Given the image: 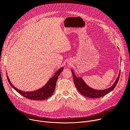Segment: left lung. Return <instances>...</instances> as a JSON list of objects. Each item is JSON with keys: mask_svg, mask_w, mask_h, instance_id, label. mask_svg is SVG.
<instances>
[{"mask_svg": "<svg viewBox=\"0 0 130 130\" xmlns=\"http://www.w3.org/2000/svg\"><path fill=\"white\" fill-rule=\"evenodd\" d=\"M71 71L73 76L74 82L78 91L82 95H83V96L91 98H100L105 96V95L111 92L116 86L119 81L120 75V72L116 80L110 87L104 90H96L90 87L89 86H88L85 83V82L83 80V79L81 77H77L75 75V73L72 70H71Z\"/></svg>", "mask_w": 130, "mask_h": 130, "instance_id": "8db88e82", "label": "left lung"}]
</instances>
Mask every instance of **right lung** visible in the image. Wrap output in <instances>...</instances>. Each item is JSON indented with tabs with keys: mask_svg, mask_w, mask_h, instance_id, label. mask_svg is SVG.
I'll return each instance as SVG.
<instances>
[{
	"mask_svg": "<svg viewBox=\"0 0 130 130\" xmlns=\"http://www.w3.org/2000/svg\"><path fill=\"white\" fill-rule=\"evenodd\" d=\"M63 67L59 68L55 73V75L51 79H50V80L47 82L45 86H44L43 87L41 88L38 90L33 91L25 92L19 90L18 88H15L14 86H13V85H12L8 76H7V78L9 83L11 86V87H13V88L15 89L19 93L22 95L23 97L33 100H45L51 97L53 93L55 90L57 78L59 75L60 73L63 71Z\"/></svg>",
	"mask_w": 130,
	"mask_h": 130,
	"instance_id": "1",
	"label": "right lung"
}]
</instances>
